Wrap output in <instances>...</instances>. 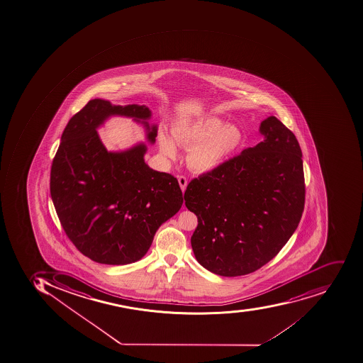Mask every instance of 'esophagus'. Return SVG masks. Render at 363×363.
I'll use <instances>...</instances> for the list:
<instances>
[{
  "label": "esophagus",
  "instance_id": "esophagus-1",
  "mask_svg": "<svg viewBox=\"0 0 363 363\" xmlns=\"http://www.w3.org/2000/svg\"><path fill=\"white\" fill-rule=\"evenodd\" d=\"M177 181H179V184H180L181 190H182L183 192L186 191V186H188L186 177L180 175V177H177Z\"/></svg>",
  "mask_w": 363,
  "mask_h": 363
}]
</instances>
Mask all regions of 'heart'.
Returning <instances> with one entry per match:
<instances>
[{
	"instance_id": "obj_1",
	"label": "heart",
	"mask_w": 363,
	"mask_h": 363,
	"mask_svg": "<svg viewBox=\"0 0 363 363\" xmlns=\"http://www.w3.org/2000/svg\"><path fill=\"white\" fill-rule=\"evenodd\" d=\"M172 137L179 146L190 150L188 165L200 174H208L222 167L245 141V133L238 124H226L217 116H205L177 122ZM171 137L160 133L158 146L167 160H175L177 146Z\"/></svg>"
}]
</instances>
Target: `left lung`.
Wrapping results in <instances>:
<instances>
[{
  "label": "left lung",
  "mask_w": 363,
  "mask_h": 363,
  "mask_svg": "<svg viewBox=\"0 0 363 363\" xmlns=\"http://www.w3.org/2000/svg\"><path fill=\"white\" fill-rule=\"evenodd\" d=\"M259 131L262 143L194 179L184 192L186 208L198 217L194 257L216 275L262 268L286 245L303 213V162L294 133L275 116Z\"/></svg>",
  "instance_id": "obj_1"
}]
</instances>
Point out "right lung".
Here are the masks:
<instances>
[{
    "mask_svg": "<svg viewBox=\"0 0 363 363\" xmlns=\"http://www.w3.org/2000/svg\"><path fill=\"white\" fill-rule=\"evenodd\" d=\"M111 116L143 124L154 144L157 125L146 105H113L95 99L70 118L51 169L50 190L65 234L82 255L105 264L138 262L156 230L180 211L182 191L173 175L145 163L143 143L108 152L97 129Z\"/></svg>",
    "mask_w": 363,
    "mask_h": 363,
    "instance_id": "obj_1",
    "label": "right lung"
}]
</instances>
